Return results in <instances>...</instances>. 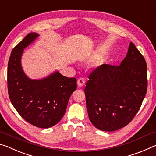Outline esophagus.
<instances>
[{
	"mask_svg": "<svg viewBox=\"0 0 156 156\" xmlns=\"http://www.w3.org/2000/svg\"><path fill=\"white\" fill-rule=\"evenodd\" d=\"M85 83H86V80H85V79L83 77H80L77 80V85H78V86H80V87H81V86L85 85Z\"/></svg>",
	"mask_w": 156,
	"mask_h": 156,
	"instance_id": "1",
	"label": "esophagus"
}]
</instances>
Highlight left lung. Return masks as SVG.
<instances>
[{"label":"left lung","mask_w":156,"mask_h":156,"mask_svg":"<svg viewBox=\"0 0 156 156\" xmlns=\"http://www.w3.org/2000/svg\"><path fill=\"white\" fill-rule=\"evenodd\" d=\"M147 63L130 43L119 66L103 64L89 75L84 89L91 123L104 131L129 124L140 108L147 90Z\"/></svg>","instance_id":"obj_1"}]
</instances>
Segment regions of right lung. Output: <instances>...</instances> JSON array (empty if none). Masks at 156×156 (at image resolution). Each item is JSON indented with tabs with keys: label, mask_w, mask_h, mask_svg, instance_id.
<instances>
[{
	"label": "right lung",
	"mask_w": 156,
	"mask_h": 156,
	"mask_svg": "<svg viewBox=\"0 0 156 156\" xmlns=\"http://www.w3.org/2000/svg\"><path fill=\"white\" fill-rule=\"evenodd\" d=\"M39 37L28 34L12 51L7 68V88L12 105L30 124L42 129L55 126L64 115L70 97L76 89V78L56 71L42 80L28 78L20 59L24 48Z\"/></svg>",
	"instance_id": "add662e5"
}]
</instances>
